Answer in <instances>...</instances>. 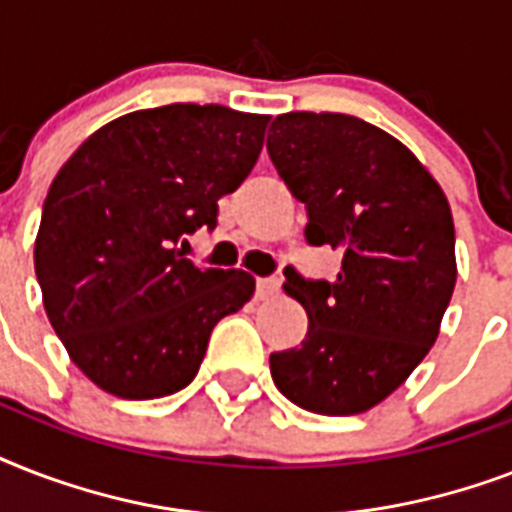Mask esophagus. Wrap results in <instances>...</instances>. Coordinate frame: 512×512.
I'll return each mask as SVG.
<instances>
[{
    "instance_id": "34e87169",
    "label": "esophagus",
    "mask_w": 512,
    "mask_h": 512,
    "mask_svg": "<svg viewBox=\"0 0 512 512\" xmlns=\"http://www.w3.org/2000/svg\"><path fill=\"white\" fill-rule=\"evenodd\" d=\"M276 289H279V279H273V276H268V279H257V297H260V300L276 295Z\"/></svg>"
}]
</instances>
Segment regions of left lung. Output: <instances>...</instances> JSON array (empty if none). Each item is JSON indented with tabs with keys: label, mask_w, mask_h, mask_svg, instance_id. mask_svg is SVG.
<instances>
[{
	"label": "left lung",
	"mask_w": 512,
	"mask_h": 512,
	"mask_svg": "<svg viewBox=\"0 0 512 512\" xmlns=\"http://www.w3.org/2000/svg\"><path fill=\"white\" fill-rule=\"evenodd\" d=\"M268 156L305 204V241L342 255L332 281L284 268L308 335L271 353L273 382L308 412H366L438 337L457 281L449 201L404 143L348 114L276 116Z\"/></svg>",
	"instance_id": "left-lung-1"
}]
</instances>
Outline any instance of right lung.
Returning <instances> with one entry per match:
<instances>
[{
	"label": "right lung",
	"instance_id": "add662e5",
	"mask_svg": "<svg viewBox=\"0 0 512 512\" xmlns=\"http://www.w3.org/2000/svg\"><path fill=\"white\" fill-rule=\"evenodd\" d=\"M268 116L172 103L92 132L52 180L36 233L44 311L98 388L130 401L196 377L220 319L255 292L177 244L217 225V199L252 172Z\"/></svg>",
	"mask_w": 512,
	"mask_h": 512
}]
</instances>
